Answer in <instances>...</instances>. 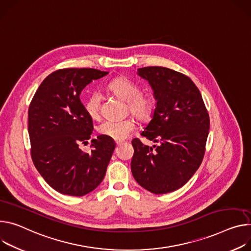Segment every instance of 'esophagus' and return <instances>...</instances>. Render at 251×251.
Masks as SVG:
<instances>
[{"label":"esophagus","mask_w":251,"mask_h":251,"mask_svg":"<svg viewBox=\"0 0 251 251\" xmlns=\"http://www.w3.org/2000/svg\"><path fill=\"white\" fill-rule=\"evenodd\" d=\"M125 141L124 140H116V144L117 145H121V144H123Z\"/></svg>","instance_id":"1"}]
</instances>
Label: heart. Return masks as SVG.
I'll return each mask as SVG.
<instances>
[{"label": "heart", "mask_w": 251, "mask_h": 251, "mask_svg": "<svg viewBox=\"0 0 251 251\" xmlns=\"http://www.w3.org/2000/svg\"><path fill=\"white\" fill-rule=\"evenodd\" d=\"M108 89L112 93L128 102L129 110L134 115L146 120L150 118L154 110V100L149 94L141 93L140 87L126 77H116L108 84ZM101 95L98 92L91 93L85 100L84 106L88 115L96 119L100 114ZM136 122L133 118L124 120H105L98 126V132L115 140H123L135 130Z\"/></svg>", "instance_id": "1"}]
</instances>
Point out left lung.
I'll return each mask as SVG.
<instances>
[{"label":"left lung","mask_w":251,"mask_h":251,"mask_svg":"<svg viewBox=\"0 0 251 251\" xmlns=\"http://www.w3.org/2000/svg\"><path fill=\"white\" fill-rule=\"evenodd\" d=\"M137 74L148 81L156 100L151 121L141 135L159 145L135 138L131 171L137 183L154 194L183 186L199 168L209 132V115L192 80L165 67H144Z\"/></svg>","instance_id":"obj_1"}]
</instances>
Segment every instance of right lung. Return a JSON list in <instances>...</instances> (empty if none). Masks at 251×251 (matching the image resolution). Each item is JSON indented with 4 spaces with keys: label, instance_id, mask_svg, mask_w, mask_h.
I'll return each mask as SVG.
<instances>
[{
    "label": "right lung",
    "instance_id": "obj_1",
    "mask_svg": "<svg viewBox=\"0 0 251 251\" xmlns=\"http://www.w3.org/2000/svg\"><path fill=\"white\" fill-rule=\"evenodd\" d=\"M108 72L91 68H68L50 74L35 93L28 112L31 155L35 167L56 191L83 196L104 179L115 149L113 139L100 135L87 143L93 121L80 100L82 90Z\"/></svg>",
    "mask_w": 251,
    "mask_h": 251
}]
</instances>
